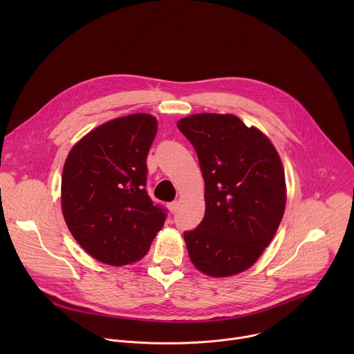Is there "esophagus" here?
<instances>
[{
    "mask_svg": "<svg viewBox=\"0 0 354 354\" xmlns=\"http://www.w3.org/2000/svg\"><path fill=\"white\" fill-rule=\"evenodd\" d=\"M178 206H179L178 201H171V203H168V210L174 214L178 210Z\"/></svg>",
    "mask_w": 354,
    "mask_h": 354,
    "instance_id": "1",
    "label": "esophagus"
}]
</instances>
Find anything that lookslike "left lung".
<instances>
[{
    "label": "left lung",
    "instance_id": "left-lung-1",
    "mask_svg": "<svg viewBox=\"0 0 354 354\" xmlns=\"http://www.w3.org/2000/svg\"><path fill=\"white\" fill-rule=\"evenodd\" d=\"M205 179V218L185 242L201 273L227 277L254 265L286 209L284 169L276 148L234 115L198 113L178 122Z\"/></svg>",
    "mask_w": 354,
    "mask_h": 354
}]
</instances>
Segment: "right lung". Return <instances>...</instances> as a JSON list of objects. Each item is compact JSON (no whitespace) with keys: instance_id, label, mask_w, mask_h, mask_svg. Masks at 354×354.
Here are the masks:
<instances>
[{"instance_id":"right-lung-1","label":"right lung","mask_w":354,"mask_h":354,"mask_svg":"<svg viewBox=\"0 0 354 354\" xmlns=\"http://www.w3.org/2000/svg\"><path fill=\"white\" fill-rule=\"evenodd\" d=\"M157 130V119L147 113L118 118L89 131L66 160L63 216L75 241L99 262L140 261L165 223V209L145 190V161Z\"/></svg>"}]
</instances>
